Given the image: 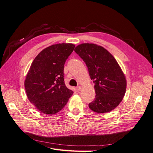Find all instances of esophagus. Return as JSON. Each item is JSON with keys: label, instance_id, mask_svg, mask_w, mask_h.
<instances>
[{"label": "esophagus", "instance_id": "obj_1", "mask_svg": "<svg viewBox=\"0 0 153 153\" xmlns=\"http://www.w3.org/2000/svg\"><path fill=\"white\" fill-rule=\"evenodd\" d=\"M76 91H78V92H79L80 90H81V89H82V88H81V86H80V85H78V86H77L76 87Z\"/></svg>", "mask_w": 153, "mask_h": 153}]
</instances>
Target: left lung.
Returning <instances> with one entry per match:
<instances>
[{
	"label": "left lung",
	"instance_id": "8db88e82",
	"mask_svg": "<svg viewBox=\"0 0 153 153\" xmlns=\"http://www.w3.org/2000/svg\"><path fill=\"white\" fill-rule=\"evenodd\" d=\"M75 52L83 59L93 80L96 97L89 104L93 112L107 113L121 102L126 89V80L117 61L107 50L93 43H82Z\"/></svg>",
	"mask_w": 153,
	"mask_h": 153
}]
</instances>
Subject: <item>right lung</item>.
Returning <instances> with one entry per match:
<instances>
[{"mask_svg":"<svg viewBox=\"0 0 153 153\" xmlns=\"http://www.w3.org/2000/svg\"><path fill=\"white\" fill-rule=\"evenodd\" d=\"M75 45L59 43L43 49L31 64L24 82L30 102L40 112L58 113L67 104L73 92L64 81V66Z\"/></svg>","mask_w":153,"mask_h":153,"instance_id":"right-lung-1","label":"right lung"}]
</instances>
